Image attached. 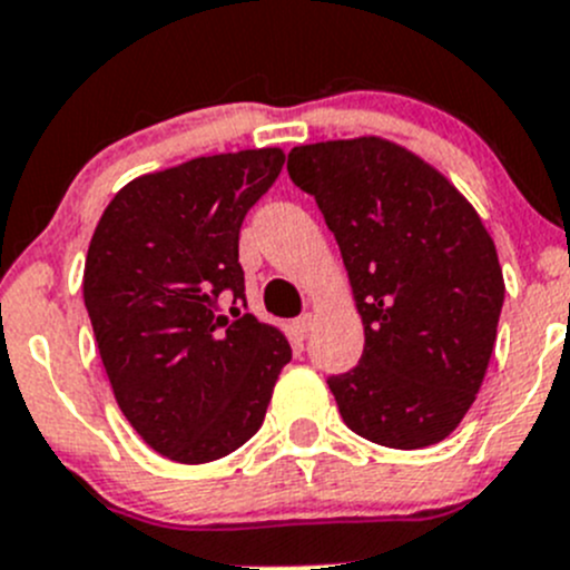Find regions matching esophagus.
<instances>
[{"instance_id":"1","label":"esophagus","mask_w":570,"mask_h":570,"mask_svg":"<svg viewBox=\"0 0 570 570\" xmlns=\"http://www.w3.org/2000/svg\"><path fill=\"white\" fill-rule=\"evenodd\" d=\"M294 330H296V335H302V338H305V335H311V330H313L311 313H302V316L294 322Z\"/></svg>"}]
</instances>
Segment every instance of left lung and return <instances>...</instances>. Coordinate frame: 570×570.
<instances>
[{
	"instance_id": "left-lung-1",
	"label": "left lung",
	"mask_w": 570,
	"mask_h": 570,
	"mask_svg": "<svg viewBox=\"0 0 570 570\" xmlns=\"http://www.w3.org/2000/svg\"><path fill=\"white\" fill-rule=\"evenodd\" d=\"M344 257L363 322L355 370L330 377L357 436L416 451L473 405L498 335L503 274L479 213L442 173L383 137L288 154Z\"/></svg>"
}]
</instances>
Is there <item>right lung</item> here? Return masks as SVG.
<instances>
[{
    "mask_svg": "<svg viewBox=\"0 0 570 570\" xmlns=\"http://www.w3.org/2000/svg\"><path fill=\"white\" fill-rule=\"evenodd\" d=\"M282 165V148H254L145 173L91 235L83 302L100 361L119 411L170 462L246 444L291 361L279 327L218 316L220 294L246 296L240 224Z\"/></svg>",
    "mask_w": 570,
    "mask_h": 570,
    "instance_id": "add662e5",
    "label": "right lung"
}]
</instances>
